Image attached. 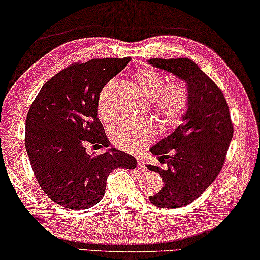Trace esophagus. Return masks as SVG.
Segmentation results:
<instances>
[{
    "instance_id": "esophagus-1",
    "label": "esophagus",
    "mask_w": 260,
    "mask_h": 260,
    "mask_svg": "<svg viewBox=\"0 0 260 260\" xmlns=\"http://www.w3.org/2000/svg\"><path fill=\"white\" fill-rule=\"evenodd\" d=\"M137 166H138V170H141V171H146L147 170L146 162H144L143 159H137Z\"/></svg>"
}]
</instances>
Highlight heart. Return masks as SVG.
<instances>
[{
  "instance_id": "heart-1",
  "label": "heart",
  "mask_w": 260,
  "mask_h": 260,
  "mask_svg": "<svg viewBox=\"0 0 260 260\" xmlns=\"http://www.w3.org/2000/svg\"><path fill=\"white\" fill-rule=\"evenodd\" d=\"M135 82L141 93L150 98L154 111L165 127H174L183 122L190 106V90L180 80L168 79L151 68H142L135 74ZM113 82L110 81L101 90L98 100V116L101 120L112 117L107 98ZM111 141L124 150H138L154 140L153 124L144 119H120L109 130Z\"/></svg>"
}]
</instances>
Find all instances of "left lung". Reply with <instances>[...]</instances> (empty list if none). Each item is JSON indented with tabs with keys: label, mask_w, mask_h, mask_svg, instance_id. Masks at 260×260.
<instances>
[{
	"label": "left lung",
	"mask_w": 260,
	"mask_h": 260,
	"mask_svg": "<svg viewBox=\"0 0 260 260\" xmlns=\"http://www.w3.org/2000/svg\"><path fill=\"white\" fill-rule=\"evenodd\" d=\"M148 63L174 74L190 90L183 124L150 148L166 168L147 166L164 180L159 193L149 196L151 203L159 208H183L217 178L233 137V123L223 93L196 63L188 58H151Z\"/></svg>",
	"instance_id": "left-lung-1"
}]
</instances>
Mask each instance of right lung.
I'll return each instance as SVG.
<instances>
[{
    "mask_svg": "<svg viewBox=\"0 0 260 260\" xmlns=\"http://www.w3.org/2000/svg\"><path fill=\"white\" fill-rule=\"evenodd\" d=\"M130 62L95 58L75 63L44 83L26 118L25 146L39 186L67 209H88L105 194L114 168L136 167L134 156L111 148L100 155L86 151L109 147L98 118V100L104 86Z\"/></svg>",
    "mask_w": 260,
    "mask_h": 260,
    "instance_id": "add662e5",
    "label": "right lung"
}]
</instances>
